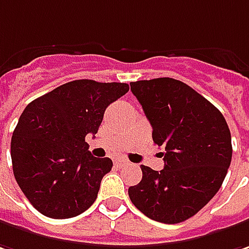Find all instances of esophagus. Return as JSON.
I'll use <instances>...</instances> for the list:
<instances>
[{"label": "esophagus", "instance_id": "34e87169", "mask_svg": "<svg viewBox=\"0 0 249 249\" xmlns=\"http://www.w3.org/2000/svg\"><path fill=\"white\" fill-rule=\"evenodd\" d=\"M126 162H128V161H126V160H124V159H116V160H114V167H116V168L124 167Z\"/></svg>", "mask_w": 249, "mask_h": 249}]
</instances>
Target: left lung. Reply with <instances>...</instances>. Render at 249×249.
I'll return each mask as SVG.
<instances>
[{
	"label": "left lung",
	"mask_w": 249,
	"mask_h": 249,
	"mask_svg": "<svg viewBox=\"0 0 249 249\" xmlns=\"http://www.w3.org/2000/svg\"><path fill=\"white\" fill-rule=\"evenodd\" d=\"M162 147L164 169L142 165V180L128 189L147 218L174 225L194 216L218 193L231 161L225 117L198 92L174 78L131 82Z\"/></svg>",
	"instance_id": "obj_1"
}]
</instances>
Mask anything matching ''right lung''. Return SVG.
<instances>
[{"mask_svg": "<svg viewBox=\"0 0 249 249\" xmlns=\"http://www.w3.org/2000/svg\"><path fill=\"white\" fill-rule=\"evenodd\" d=\"M128 90L123 82L75 80L23 110L11 141L13 175L42 215L73 218L95 202L113 161L93 157L85 136L98 132L105 110Z\"/></svg>", "mask_w": 249, "mask_h": 249, "instance_id": "obj_1", "label": "right lung"}]
</instances>
